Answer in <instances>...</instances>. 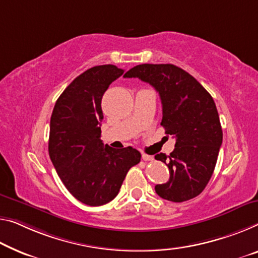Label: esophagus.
<instances>
[{"mask_svg":"<svg viewBox=\"0 0 258 258\" xmlns=\"http://www.w3.org/2000/svg\"><path fill=\"white\" fill-rule=\"evenodd\" d=\"M142 159L144 161H152L153 157L149 156V154H146V153H142Z\"/></svg>","mask_w":258,"mask_h":258,"instance_id":"obj_1","label":"esophagus"}]
</instances>
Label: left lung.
<instances>
[{"label": "left lung", "mask_w": 258, "mask_h": 258, "mask_svg": "<svg viewBox=\"0 0 258 258\" xmlns=\"http://www.w3.org/2000/svg\"><path fill=\"white\" fill-rule=\"evenodd\" d=\"M125 78H140L160 96L161 125L175 138V149L156 159L165 162L169 180L157 184L164 200L184 202L203 191L216 167L223 143L219 115L213 98L187 71L174 64H140L126 71Z\"/></svg>", "instance_id": "1"}]
</instances>
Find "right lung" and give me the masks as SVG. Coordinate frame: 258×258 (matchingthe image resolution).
Returning a JSON list of instances; mask_svg holds the SVG:
<instances>
[{"instance_id":"add662e5","label":"right lung","mask_w":258,"mask_h":258,"mask_svg":"<svg viewBox=\"0 0 258 258\" xmlns=\"http://www.w3.org/2000/svg\"><path fill=\"white\" fill-rule=\"evenodd\" d=\"M123 73L113 64L84 71L63 91L51 113L50 160L71 195L90 207L114 200L128 170L141 161L132 146L113 149L100 140L102 96Z\"/></svg>"}]
</instances>
